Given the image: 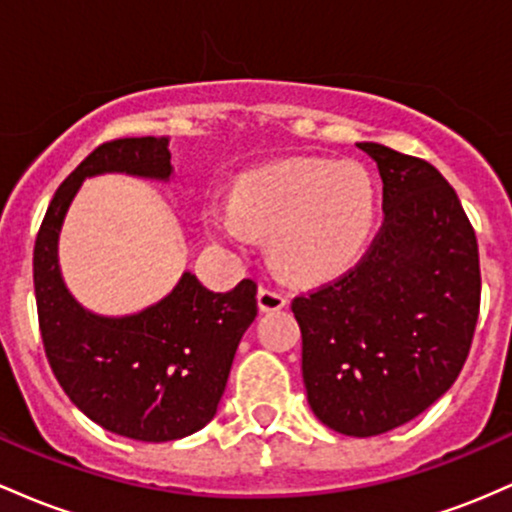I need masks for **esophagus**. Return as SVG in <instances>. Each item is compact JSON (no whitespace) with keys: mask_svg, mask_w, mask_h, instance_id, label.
<instances>
[{"mask_svg":"<svg viewBox=\"0 0 512 512\" xmlns=\"http://www.w3.org/2000/svg\"><path fill=\"white\" fill-rule=\"evenodd\" d=\"M256 297H258V309H261V312H278V309H283L287 304V297L283 292L273 290V287H266V285L258 287Z\"/></svg>","mask_w":512,"mask_h":512,"instance_id":"34e87169","label":"esophagus"}]
</instances>
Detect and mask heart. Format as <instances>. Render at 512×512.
I'll return each mask as SVG.
<instances>
[{
	"instance_id": "obj_1",
	"label": "heart",
	"mask_w": 512,
	"mask_h": 512,
	"mask_svg": "<svg viewBox=\"0 0 512 512\" xmlns=\"http://www.w3.org/2000/svg\"><path fill=\"white\" fill-rule=\"evenodd\" d=\"M210 234L244 249L268 234V254L285 278L314 283L348 271L377 222V188L363 166L287 159L249 171L232 203L205 205Z\"/></svg>"
}]
</instances>
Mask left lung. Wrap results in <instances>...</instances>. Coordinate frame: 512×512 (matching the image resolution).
<instances>
[{
    "instance_id": "8db88e82",
    "label": "left lung",
    "mask_w": 512,
    "mask_h": 512,
    "mask_svg": "<svg viewBox=\"0 0 512 512\" xmlns=\"http://www.w3.org/2000/svg\"><path fill=\"white\" fill-rule=\"evenodd\" d=\"M382 176L384 222L363 261L295 297L314 416L353 438L413 421L462 372L479 319L476 234L433 164L358 142Z\"/></svg>"
}]
</instances>
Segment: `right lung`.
<instances>
[{
	"label": "right lung",
	"mask_w": 512,
	"mask_h": 512,
	"mask_svg": "<svg viewBox=\"0 0 512 512\" xmlns=\"http://www.w3.org/2000/svg\"><path fill=\"white\" fill-rule=\"evenodd\" d=\"M101 174L166 183L174 176L169 137L106 142L55 191L33 249L45 355L72 404L101 428L142 442L186 438L217 413L241 336L256 319V283L212 292L186 271L142 312H89L67 290L57 246L74 195Z\"/></svg>",
	"instance_id": "obj_1"
}]
</instances>
